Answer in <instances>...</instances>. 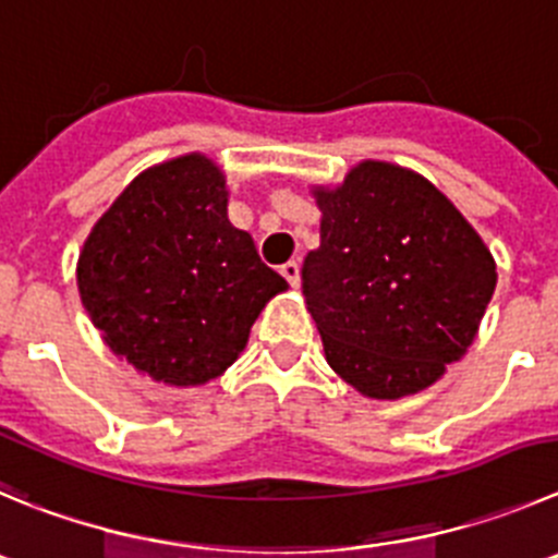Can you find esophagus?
Returning a JSON list of instances; mask_svg holds the SVG:
<instances>
[{
    "label": "esophagus",
    "instance_id": "34e87169",
    "mask_svg": "<svg viewBox=\"0 0 558 558\" xmlns=\"http://www.w3.org/2000/svg\"><path fill=\"white\" fill-rule=\"evenodd\" d=\"M280 275H283L291 286H300V264L296 262H286L283 267H280Z\"/></svg>",
    "mask_w": 558,
    "mask_h": 558
}]
</instances>
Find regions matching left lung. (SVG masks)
<instances>
[{
    "mask_svg": "<svg viewBox=\"0 0 558 558\" xmlns=\"http://www.w3.org/2000/svg\"><path fill=\"white\" fill-rule=\"evenodd\" d=\"M314 197L322 244L303 294L330 368L372 399L429 388L476 338L498 280L490 250L435 184L388 161Z\"/></svg>",
    "mask_w": 558,
    "mask_h": 558,
    "instance_id": "obj_1",
    "label": "left lung"
}]
</instances>
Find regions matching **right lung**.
<instances>
[{"instance_id": "right-lung-1", "label": "right lung", "mask_w": 558, "mask_h": 558, "mask_svg": "<svg viewBox=\"0 0 558 558\" xmlns=\"http://www.w3.org/2000/svg\"><path fill=\"white\" fill-rule=\"evenodd\" d=\"M76 283L114 355L165 385L220 377L289 289L228 222L226 175L203 154L140 173L93 226Z\"/></svg>"}]
</instances>
